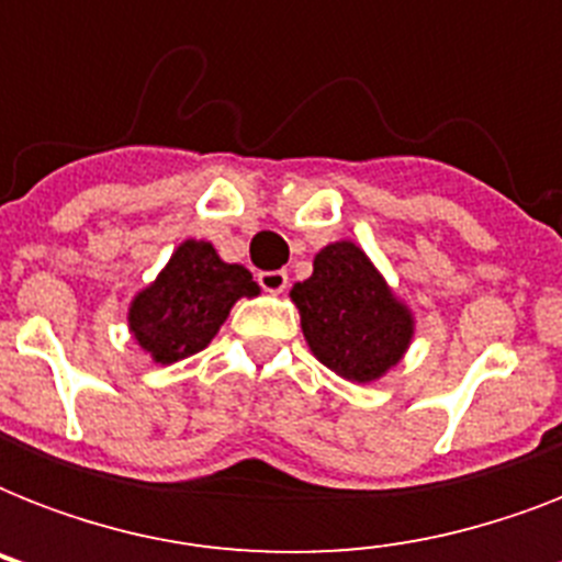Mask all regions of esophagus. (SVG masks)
<instances>
[{"instance_id":"34e87169","label":"esophagus","mask_w":562,"mask_h":562,"mask_svg":"<svg viewBox=\"0 0 562 562\" xmlns=\"http://www.w3.org/2000/svg\"><path fill=\"white\" fill-rule=\"evenodd\" d=\"M259 285L271 294H280L289 285V273L285 271H259Z\"/></svg>"}]
</instances>
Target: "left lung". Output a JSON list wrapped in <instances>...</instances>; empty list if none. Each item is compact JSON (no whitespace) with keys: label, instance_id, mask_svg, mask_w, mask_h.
Wrapping results in <instances>:
<instances>
[{"label":"left lung","instance_id":"left-lung-1","mask_svg":"<svg viewBox=\"0 0 562 562\" xmlns=\"http://www.w3.org/2000/svg\"><path fill=\"white\" fill-rule=\"evenodd\" d=\"M315 359L350 382L382 379L408 350L414 315L352 241L326 245L315 271L291 289Z\"/></svg>","mask_w":562,"mask_h":562}]
</instances>
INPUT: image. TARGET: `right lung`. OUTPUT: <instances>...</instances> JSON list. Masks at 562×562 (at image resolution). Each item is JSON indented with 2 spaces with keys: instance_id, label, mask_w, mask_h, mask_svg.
Listing matches in <instances>:
<instances>
[{
  "instance_id": "add662e5",
  "label": "right lung",
  "mask_w": 562,
  "mask_h": 562,
  "mask_svg": "<svg viewBox=\"0 0 562 562\" xmlns=\"http://www.w3.org/2000/svg\"><path fill=\"white\" fill-rule=\"evenodd\" d=\"M256 294L259 285L245 265L224 262L210 241L187 238L157 280L131 300L127 326L157 364H175L218 335L238 297Z\"/></svg>"
}]
</instances>
